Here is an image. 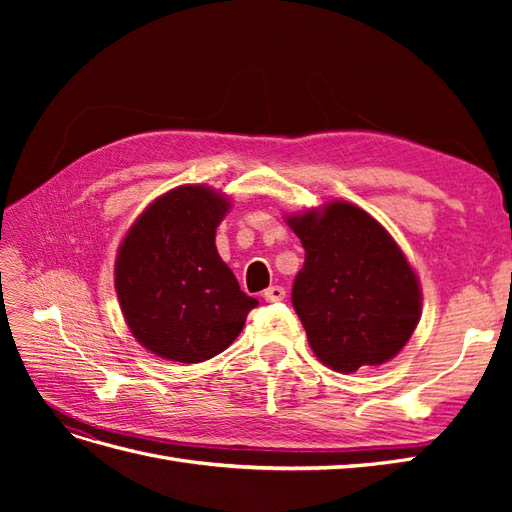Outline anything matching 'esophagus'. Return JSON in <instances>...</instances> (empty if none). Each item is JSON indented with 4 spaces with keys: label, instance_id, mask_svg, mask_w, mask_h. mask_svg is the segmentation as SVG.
<instances>
[{
    "label": "esophagus",
    "instance_id": "esophagus-1",
    "mask_svg": "<svg viewBox=\"0 0 512 512\" xmlns=\"http://www.w3.org/2000/svg\"><path fill=\"white\" fill-rule=\"evenodd\" d=\"M262 297H265L267 303H280L286 297V290L282 286H269L265 292H262Z\"/></svg>",
    "mask_w": 512,
    "mask_h": 512
}]
</instances>
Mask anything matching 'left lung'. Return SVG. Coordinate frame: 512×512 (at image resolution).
Wrapping results in <instances>:
<instances>
[{
	"mask_svg": "<svg viewBox=\"0 0 512 512\" xmlns=\"http://www.w3.org/2000/svg\"><path fill=\"white\" fill-rule=\"evenodd\" d=\"M288 224L305 250L292 307L318 359L342 374L393 359L421 318V288L389 232L348 203Z\"/></svg>",
	"mask_w": 512,
	"mask_h": 512,
	"instance_id": "obj_1",
	"label": "left lung"
}]
</instances>
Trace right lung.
Instances as JSON below:
<instances>
[{"instance_id":"right-lung-1","label":"right lung","mask_w":512,"mask_h":512,"mask_svg":"<svg viewBox=\"0 0 512 512\" xmlns=\"http://www.w3.org/2000/svg\"><path fill=\"white\" fill-rule=\"evenodd\" d=\"M226 198L200 185L151 203L119 247L115 288L132 335L168 361L200 363L226 350L258 305L215 250Z\"/></svg>"}]
</instances>
